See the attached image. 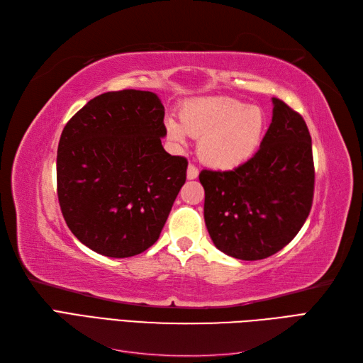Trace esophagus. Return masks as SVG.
Segmentation results:
<instances>
[{
  "label": "esophagus",
  "mask_w": 363,
  "mask_h": 363,
  "mask_svg": "<svg viewBox=\"0 0 363 363\" xmlns=\"http://www.w3.org/2000/svg\"><path fill=\"white\" fill-rule=\"evenodd\" d=\"M196 177H199V168H196L194 163H189V167H188V179L194 180Z\"/></svg>",
  "instance_id": "esophagus-1"
}]
</instances>
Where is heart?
Segmentation results:
<instances>
[{
  "label": "heart",
  "instance_id": "1",
  "mask_svg": "<svg viewBox=\"0 0 363 363\" xmlns=\"http://www.w3.org/2000/svg\"><path fill=\"white\" fill-rule=\"evenodd\" d=\"M182 124L169 118V138L184 144L186 136L201 138L200 159L208 167L232 169L247 162L259 147L265 116L257 107L228 96L199 98L186 103Z\"/></svg>",
  "mask_w": 363,
  "mask_h": 363
}]
</instances>
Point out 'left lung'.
<instances>
[{"instance_id":"8db88e82","label":"left lung","mask_w":363,"mask_h":363,"mask_svg":"<svg viewBox=\"0 0 363 363\" xmlns=\"http://www.w3.org/2000/svg\"><path fill=\"white\" fill-rule=\"evenodd\" d=\"M272 123L255 156L232 171L203 169L204 221L213 244L240 260L276 255L300 232L315 189L303 116L272 98Z\"/></svg>"}]
</instances>
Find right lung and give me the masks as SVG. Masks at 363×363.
Segmentation results:
<instances>
[{
    "instance_id": "right-lung-1",
    "label": "right lung",
    "mask_w": 363,
    "mask_h": 363,
    "mask_svg": "<svg viewBox=\"0 0 363 363\" xmlns=\"http://www.w3.org/2000/svg\"><path fill=\"white\" fill-rule=\"evenodd\" d=\"M164 107L147 91L98 95L65 125L57 196L74 236L107 257H131L160 236L188 160L162 147Z\"/></svg>"
}]
</instances>
